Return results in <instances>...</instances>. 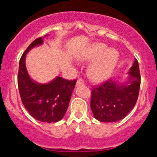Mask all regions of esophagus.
<instances>
[{"label": "esophagus", "mask_w": 157, "mask_h": 157, "mask_svg": "<svg viewBox=\"0 0 157 157\" xmlns=\"http://www.w3.org/2000/svg\"><path fill=\"white\" fill-rule=\"evenodd\" d=\"M84 85V80L82 79L79 78L77 81V86H82Z\"/></svg>", "instance_id": "34e87169"}]
</instances>
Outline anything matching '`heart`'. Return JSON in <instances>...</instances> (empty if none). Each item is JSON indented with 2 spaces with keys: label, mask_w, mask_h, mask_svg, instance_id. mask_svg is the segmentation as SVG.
Segmentation results:
<instances>
[{
  "label": "heart",
  "mask_w": 157,
  "mask_h": 157,
  "mask_svg": "<svg viewBox=\"0 0 157 157\" xmlns=\"http://www.w3.org/2000/svg\"><path fill=\"white\" fill-rule=\"evenodd\" d=\"M118 52L109 49L105 44L93 45L81 57L82 60H91L97 59L89 66L88 75L95 82H101L111 76L119 60Z\"/></svg>",
  "instance_id": "1"
}]
</instances>
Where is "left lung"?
Instances as JSON below:
<instances>
[{
	"mask_svg": "<svg viewBox=\"0 0 157 157\" xmlns=\"http://www.w3.org/2000/svg\"><path fill=\"white\" fill-rule=\"evenodd\" d=\"M129 74L127 84L118 85L110 79L91 89V111L99 121H119L125 117L136 105L141 82L137 60H135Z\"/></svg>",
	"mask_w": 157,
	"mask_h": 157,
	"instance_id": "left-lung-1",
	"label": "left lung"
}]
</instances>
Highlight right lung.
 <instances>
[{
	"label": "right lung",
	"mask_w": 157,
	"mask_h": 157,
	"mask_svg": "<svg viewBox=\"0 0 157 157\" xmlns=\"http://www.w3.org/2000/svg\"><path fill=\"white\" fill-rule=\"evenodd\" d=\"M42 43L41 37L35 39L21 56L17 86L21 101L30 115L39 121L50 123L63 117L77 80L57 77L49 83L42 85L31 80L26 71L25 57L32 48Z\"/></svg>",
	"instance_id": "obj_1"
}]
</instances>
